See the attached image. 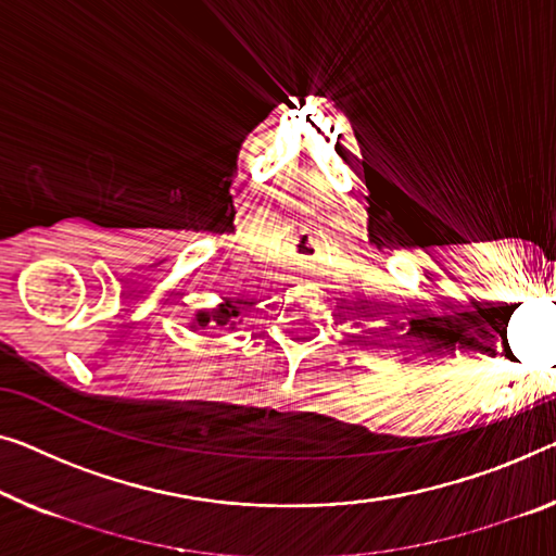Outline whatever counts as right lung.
Wrapping results in <instances>:
<instances>
[{
  "label": "right lung",
  "instance_id": "1",
  "mask_svg": "<svg viewBox=\"0 0 556 556\" xmlns=\"http://www.w3.org/2000/svg\"><path fill=\"white\" fill-rule=\"evenodd\" d=\"M237 317H239V302L225 300L217 306V309L197 312L194 321H192V329H204V327H210V329H225V327L235 329Z\"/></svg>",
  "mask_w": 556,
  "mask_h": 556
}]
</instances>
